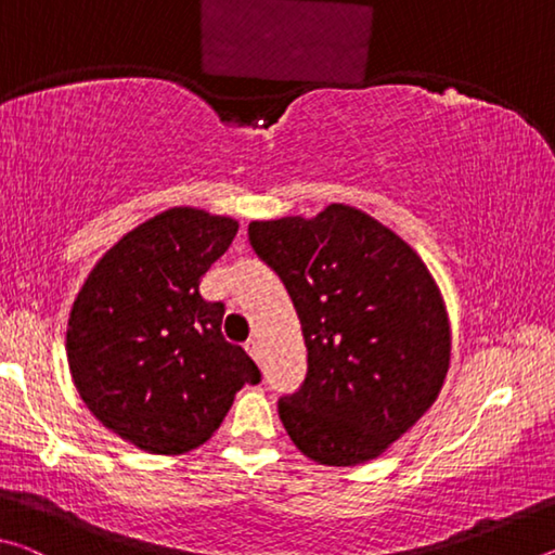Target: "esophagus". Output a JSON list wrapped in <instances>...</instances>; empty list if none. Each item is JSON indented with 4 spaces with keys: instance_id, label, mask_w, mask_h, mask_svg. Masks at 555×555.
Masks as SVG:
<instances>
[{
    "instance_id": "34e87169",
    "label": "esophagus",
    "mask_w": 555,
    "mask_h": 555,
    "mask_svg": "<svg viewBox=\"0 0 555 555\" xmlns=\"http://www.w3.org/2000/svg\"><path fill=\"white\" fill-rule=\"evenodd\" d=\"M244 347H247V352H249L251 357H255V360L259 362V352H261V347H259V340H257V337H249V340L244 343Z\"/></svg>"
}]
</instances>
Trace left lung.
Wrapping results in <instances>:
<instances>
[{"label": "left lung", "mask_w": 555, "mask_h": 555, "mask_svg": "<svg viewBox=\"0 0 555 555\" xmlns=\"http://www.w3.org/2000/svg\"><path fill=\"white\" fill-rule=\"evenodd\" d=\"M249 242L284 281L308 350L306 382L279 401L286 434L321 465L379 457L434 406L450 367L448 311L424 259L343 203L249 222Z\"/></svg>", "instance_id": "left-lung-1"}]
</instances>
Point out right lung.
<instances>
[{
    "mask_svg": "<svg viewBox=\"0 0 555 555\" xmlns=\"http://www.w3.org/2000/svg\"><path fill=\"white\" fill-rule=\"evenodd\" d=\"M237 220L171 208L127 232L73 300L65 352L92 416L154 455L203 446L244 384L261 379L222 337V304L201 279L237 234Z\"/></svg>",
    "mask_w": 555,
    "mask_h": 555,
    "instance_id": "right-lung-1",
    "label": "right lung"
}]
</instances>
